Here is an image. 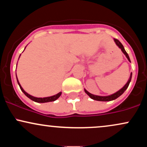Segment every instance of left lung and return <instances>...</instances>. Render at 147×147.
Returning <instances> with one entry per match:
<instances>
[{"label": "left lung", "instance_id": "8db88e82", "mask_svg": "<svg viewBox=\"0 0 147 147\" xmlns=\"http://www.w3.org/2000/svg\"><path fill=\"white\" fill-rule=\"evenodd\" d=\"M114 41H115V42L116 45H117V46L121 49V50H122L123 53H124V55H126V58L128 59V60H129V61H131V60H130V58H129V55H128L127 52L125 51L124 46H123V45L120 43V41H119V40L116 39V38H114ZM131 77H132V73H131V75H130V78L129 79V81H128L127 83L125 84V86H124L122 88H121L119 91L116 92L115 93L113 94V95H109V96H97V95H92V94L90 93V92H88V91L86 90H85V89H84V90H85L86 93L87 95H88L91 99H94V100L102 101V102H108V101H112V100H114V99H117V97H119V96L122 95V94L124 93V92L126 90V89H127V88H128V86H129L130 82H131Z\"/></svg>", "mask_w": 147, "mask_h": 147}]
</instances>
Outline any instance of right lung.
I'll return each instance as SVG.
<instances>
[{"label":"right lung","mask_w":147,"mask_h":147,"mask_svg":"<svg viewBox=\"0 0 147 147\" xmlns=\"http://www.w3.org/2000/svg\"><path fill=\"white\" fill-rule=\"evenodd\" d=\"M16 79H17V77H16ZM17 82H18V85H19L20 88H21V90L23 91V93H24L25 95L28 97V98L32 99V100L34 101V102H38V103H45V102H54V101H55L56 99H58L59 97L61 96V92H59L58 94H57V95L51 96V97H43V98H40V97H33V96L29 95L28 93H27V92H25L24 90H23V88L21 87V86L20 85L19 82H18V79H17Z\"/></svg>","instance_id":"1"}]
</instances>
